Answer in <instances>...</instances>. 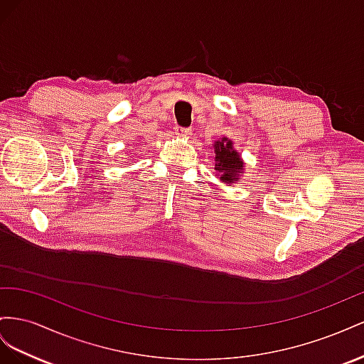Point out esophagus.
I'll use <instances>...</instances> for the list:
<instances>
[{
  "label": "esophagus",
  "mask_w": 364,
  "mask_h": 364,
  "mask_svg": "<svg viewBox=\"0 0 364 364\" xmlns=\"http://www.w3.org/2000/svg\"><path fill=\"white\" fill-rule=\"evenodd\" d=\"M191 134H192V131L189 128H180V127L175 128V136H178V137H189Z\"/></svg>",
  "instance_id": "obj_1"
}]
</instances>
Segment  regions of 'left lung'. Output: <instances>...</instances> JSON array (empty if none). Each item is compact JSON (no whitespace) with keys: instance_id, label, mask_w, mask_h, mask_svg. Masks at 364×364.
<instances>
[{"instance_id":"left-lung-1","label":"left lung","mask_w":364,"mask_h":364,"mask_svg":"<svg viewBox=\"0 0 364 364\" xmlns=\"http://www.w3.org/2000/svg\"><path fill=\"white\" fill-rule=\"evenodd\" d=\"M215 151V171L216 176L224 184H235L245 173V163L233 146V141L227 137L213 143Z\"/></svg>"}]
</instances>
